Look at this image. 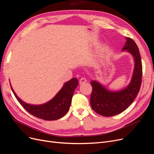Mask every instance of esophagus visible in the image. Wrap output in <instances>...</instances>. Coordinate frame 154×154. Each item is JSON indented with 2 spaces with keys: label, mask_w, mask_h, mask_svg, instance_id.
<instances>
[{
  "label": "esophagus",
  "mask_w": 154,
  "mask_h": 154,
  "mask_svg": "<svg viewBox=\"0 0 154 154\" xmlns=\"http://www.w3.org/2000/svg\"><path fill=\"white\" fill-rule=\"evenodd\" d=\"M87 82H88V80H87L85 78L82 77V78H81V79H80V81H79V84H81V85H82V84H84L86 83Z\"/></svg>",
  "instance_id": "34e87169"
}]
</instances>
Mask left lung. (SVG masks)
Returning <instances> with one entry per match:
<instances>
[{
    "instance_id": "8db88e82",
    "label": "left lung",
    "mask_w": 154,
    "mask_h": 154,
    "mask_svg": "<svg viewBox=\"0 0 154 154\" xmlns=\"http://www.w3.org/2000/svg\"><path fill=\"white\" fill-rule=\"evenodd\" d=\"M126 39L122 50L130 52L135 60V69L130 84L123 90L111 92L95 81L91 82L92 87L91 106L100 115L109 117L124 111L133 102L140 91L142 77L141 57L135 42L128 37Z\"/></svg>"
}]
</instances>
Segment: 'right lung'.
Instances as JSON below:
<instances>
[{"label": "right lung", "instance_id": "right-lung-1", "mask_svg": "<svg viewBox=\"0 0 154 154\" xmlns=\"http://www.w3.org/2000/svg\"><path fill=\"white\" fill-rule=\"evenodd\" d=\"M78 85V80L73 78L66 82L57 95L50 101L41 105H31L20 99L11 89L19 103L31 115L47 121L57 120L63 117L69 110L73 92Z\"/></svg>", "mask_w": 154, "mask_h": 154}]
</instances>
